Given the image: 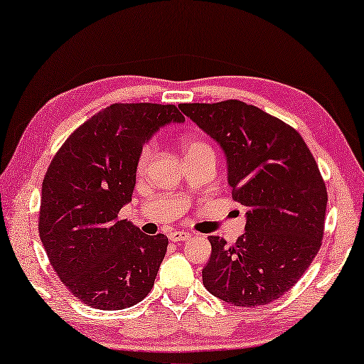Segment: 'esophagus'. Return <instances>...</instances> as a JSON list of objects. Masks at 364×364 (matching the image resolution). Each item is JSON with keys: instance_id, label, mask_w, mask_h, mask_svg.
Listing matches in <instances>:
<instances>
[{"instance_id": "esophagus-1", "label": "esophagus", "mask_w": 364, "mask_h": 364, "mask_svg": "<svg viewBox=\"0 0 364 364\" xmlns=\"http://www.w3.org/2000/svg\"><path fill=\"white\" fill-rule=\"evenodd\" d=\"M168 237H169L171 242H186L192 235H190L188 232H183V230H174V232H171Z\"/></svg>"}]
</instances>
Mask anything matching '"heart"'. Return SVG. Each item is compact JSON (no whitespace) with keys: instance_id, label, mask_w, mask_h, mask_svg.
I'll use <instances>...</instances> for the list:
<instances>
[{"instance_id":"obj_1","label":"heart","mask_w":364,"mask_h":364,"mask_svg":"<svg viewBox=\"0 0 364 364\" xmlns=\"http://www.w3.org/2000/svg\"><path fill=\"white\" fill-rule=\"evenodd\" d=\"M181 146H182V151H183V156L186 159H192V158H200V156H214V150L210 143L201 140V139H195V136H190V139H183L181 141ZM153 143H145V145L141 146V150L139 153V158H136V164H135V169H136V174H143L148 169V164H150V161L153 158Z\"/></svg>"}]
</instances>
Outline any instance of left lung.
Returning a JSON list of instances; mask_svg holds the SVG:
<instances>
[{"instance_id":"obj_1","label":"left lung","mask_w":364,"mask_h":364,"mask_svg":"<svg viewBox=\"0 0 364 364\" xmlns=\"http://www.w3.org/2000/svg\"><path fill=\"white\" fill-rule=\"evenodd\" d=\"M178 108L223 146L232 198L248 208L234 245L208 237L203 285L234 306L269 305L299 282L323 243L327 190L316 159L294 127L240 100Z\"/></svg>"}]
</instances>
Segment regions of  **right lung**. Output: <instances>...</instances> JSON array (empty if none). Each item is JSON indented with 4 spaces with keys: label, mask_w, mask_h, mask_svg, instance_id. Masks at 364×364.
<instances>
[{
    "label": "right lung",
    "mask_w": 364,
    "mask_h": 364,
    "mask_svg": "<svg viewBox=\"0 0 364 364\" xmlns=\"http://www.w3.org/2000/svg\"><path fill=\"white\" fill-rule=\"evenodd\" d=\"M186 117L176 105L114 103L77 127L41 183L38 234L53 269L85 305L134 306L150 294L168 237L146 235L124 219L143 143Z\"/></svg>",
    "instance_id": "obj_1"
}]
</instances>
